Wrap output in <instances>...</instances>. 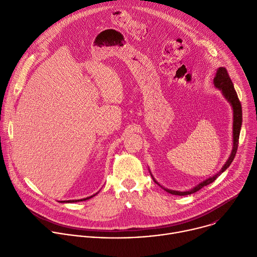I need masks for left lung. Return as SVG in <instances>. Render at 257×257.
I'll list each match as a JSON object with an SVG mask.
<instances>
[{"label": "left lung", "mask_w": 257, "mask_h": 257, "mask_svg": "<svg viewBox=\"0 0 257 257\" xmlns=\"http://www.w3.org/2000/svg\"><path fill=\"white\" fill-rule=\"evenodd\" d=\"M215 71L216 72H215V75H214V78H213V85H214L215 88H217V89L222 91L224 97L228 100V102L231 104L232 109H233V148H232L231 155H230L229 159L227 160L226 164L223 166V168L221 170H219V172L217 174H215L212 177H209V178L205 179L204 181L199 183L197 186H195L194 188H192L188 191H176V190H171V189L165 188L154 178V176L152 175V173L150 171L155 183H157V184L159 186H161L165 191H167V192H169L173 195H180V196L189 195V194H192V193L200 190L204 186L210 184V183H212L219 175L224 173L230 167V165L232 164V162L234 161V158L236 156L237 149H238V143H239L240 130H241V126H242V107H241V103H240V100L238 98L237 92L234 88L233 82H232V80H231V78L228 74V72H227V69L224 68V67H219Z\"/></svg>", "instance_id": "8db88e82"}]
</instances>
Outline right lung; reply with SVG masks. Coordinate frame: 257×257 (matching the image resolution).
Wrapping results in <instances>:
<instances>
[{"mask_svg": "<svg viewBox=\"0 0 257 257\" xmlns=\"http://www.w3.org/2000/svg\"><path fill=\"white\" fill-rule=\"evenodd\" d=\"M98 193V192H97ZM97 193H95V194H93V195H91V196H88V197H86V198H83V199H75V200H63V201H59V202H61V203H72V202H78V201H84V200H87V199H90L91 197H93V196H95Z\"/></svg>", "mask_w": 257, "mask_h": 257, "instance_id": "1", "label": "right lung"}]
</instances>
